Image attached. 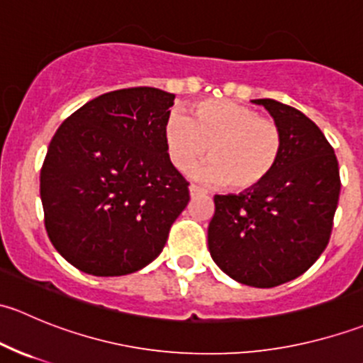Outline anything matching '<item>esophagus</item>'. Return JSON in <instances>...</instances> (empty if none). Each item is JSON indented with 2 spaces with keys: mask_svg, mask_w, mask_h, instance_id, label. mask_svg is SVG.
Returning a JSON list of instances; mask_svg holds the SVG:
<instances>
[{
  "mask_svg": "<svg viewBox=\"0 0 363 363\" xmlns=\"http://www.w3.org/2000/svg\"><path fill=\"white\" fill-rule=\"evenodd\" d=\"M203 189L202 188H199V186L196 184H191L189 186V195H191V199L193 196H199V195H203Z\"/></svg>",
  "mask_w": 363,
  "mask_h": 363,
  "instance_id": "34e87169",
  "label": "esophagus"
}]
</instances>
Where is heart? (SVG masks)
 <instances>
[{
	"mask_svg": "<svg viewBox=\"0 0 363 363\" xmlns=\"http://www.w3.org/2000/svg\"><path fill=\"white\" fill-rule=\"evenodd\" d=\"M168 158L179 170L202 160L193 175L208 184L252 191L265 184L281 156V131L272 119L230 100H203L191 107V119L172 111L164 121Z\"/></svg>",
	"mask_w": 363,
	"mask_h": 363,
	"instance_id": "b5f03b06",
	"label": "heart"
}]
</instances>
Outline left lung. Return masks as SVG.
<instances>
[{
    "label": "left lung",
    "mask_w": 363,
    "mask_h": 363,
    "mask_svg": "<svg viewBox=\"0 0 363 363\" xmlns=\"http://www.w3.org/2000/svg\"><path fill=\"white\" fill-rule=\"evenodd\" d=\"M283 138L269 181L239 195H216L208 252L237 283L274 288L302 276L327 247L340 179L334 149L307 116L281 101L252 100Z\"/></svg>",
    "instance_id": "left-lung-1"
}]
</instances>
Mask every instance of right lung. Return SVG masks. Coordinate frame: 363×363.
<instances>
[{"instance_id": "obj_1", "label": "right lung", "mask_w": 363, "mask_h": 363, "mask_svg": "<svg viewBox=\"0 0 363 363\" xmlns=\"http://www.w3.org/2000/svg\"><path fill=\"white\" fill-rule=\"evenodd\" d=\"M175 94L105 93L57 128L40 172L45 228L57 252L91 276L137 272L163 251L189 202L163 128Z\"/></svg>"}]
</instances>
